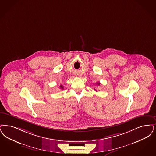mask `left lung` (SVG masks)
Wrapping results in <instances>:
<instances>
[{"instance_id": "left-lung-1", "label": "left lung", "mask_w": 156, "mask_h": 156, "mask_svg": "<svg viewBox=\"0 0 156 156\" xmlns=\"http://www.w3.org/2000/svg\"><path fill=\"white\" fill-rule=\"evenodd\" d=\"M97 84H98V85H100V82H99V83H97ZM94 89V90H96V91H97V90H96V89Z\"/></svg>"}]
</instances>
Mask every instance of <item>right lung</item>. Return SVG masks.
<instances>
[{"mask_svg":"<svg viewBox=\"0 0 156 156\" xmlns=\"http://www.w3.org/2000/svg\"><path fill=\"white\" fill-rule=\"evenodd\" d=\"M60 87H62V89H63V87H62V85L60 86Z\"/></svg>","mask_w":156,"mask_h":156,"instance_id":"right-lung-1","label":"right lung"}]
</instances>
